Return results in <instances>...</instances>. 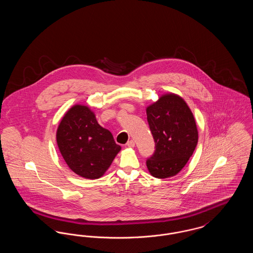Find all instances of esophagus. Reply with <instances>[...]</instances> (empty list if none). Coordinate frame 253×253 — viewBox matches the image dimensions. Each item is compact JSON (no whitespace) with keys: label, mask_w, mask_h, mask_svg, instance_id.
Listing matches in <instances>:
<instances>
[{"label":"esophagus","mask_w":253,"mask_h":253,"mask_svg":"<svg viewBox=\"0 0 253 253\" xmlns=\"http://www.w3.org/2000/svg\"><path fill=\"white\" fill-rule=\"evenodd\" d=\"M126 146H127V147H129V148H133V147H134V142H133L132 140H130V141H128V142H127Z\"/></svg>","instance_id":"34e87169"}]
</instances>
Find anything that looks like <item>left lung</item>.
<instances>
[{
	"instance_id": "8db88e82",
	"label": "left lung",
	"mask_w": 253,
	"mask_h": 253,
	"mask_svg": "<svg viewBox=\"0 0 253 253\" xmlns=\"http://www.w3.org/2000/svg\"><path fill=\"white\" fill-rule=\"evenodd\" d=\"M156 151L146 164L157 178L176 175L193 156L198 131L193 113L180 96L169 93L146 108Z\"/></svg>"
}]
</instances>
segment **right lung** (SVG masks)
<instances>
[{
  "instance_id": "add662e5",
  "label": "right lung",
  "mask_w": 253,
  "mask_h": 253,
  "mask_svg": "<svg viewBox=\"0 0 253 253\" xmlns=\"http://www.w3.org/2000/svg\"><path fill=\"white\" fill-rule=\"evenodd\" d=\"M56 139L67 166L86 179L101 177L121 150L111 132L97 123L95 113L83 104L64 114Z\"/></svg>"
}]
</instances>
